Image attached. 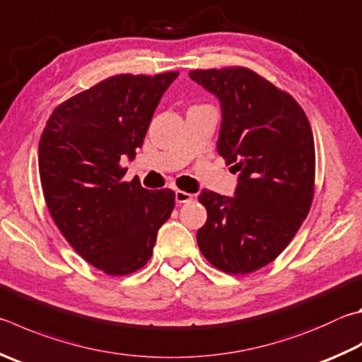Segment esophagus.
<instances>
[{
	"label": "esophagus",
	"instance_id": "1",
	"mask_svg": "<svg viewBox=\"0 0 362 362\" xmlns=\"http://www.w3.org/2000/svg\"><path fill=\"white\" fill-rule=\"evenodd\" d=\"M175 201L179 202V204L192 202L193 201V194H189L187 192H182V189H177V192H175Z\"/></svg>",
	"mask_w": 362,
	"mask_h": 362
}]
</instances>
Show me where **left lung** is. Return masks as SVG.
<instances>
[{
  "mask_svg": "<svg viewBox=\"0 0 362 362\" xmlns=\"http://www.w3.org/2000/svg\"><path fill=\"white\" fill-rule=\"evenodd\" d=\"M220 100L218 153L239 173L234 198L202 189L207 221L196 239L210 264L233 275L267 266L310 210L315 144L294 98L242 66L189 71Z\"/></svg>",
  "mask_w": 362,
  "mask_h": 362,
  "instance_id": "left-lung-1",
  "label": "left lung"
}]
</instances>
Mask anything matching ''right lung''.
Wrapping results in <instances>:
<instances>
[{
    "mask_svg": "<svg viewBox=\"0 0 362 362\" xmlns=\"http://www.w3.org/2000/svg\"><path fill=\"white\" fill-rule=\"evenodd\" d=\"M179 72L112 76L57 106L39 141L47 209L69 245L107 275H128L152 258L175 193L124 182L164 91Z\"/></svg>",
    "mask_w": 362,
    "mask_h": 362,
    "instance_id": "add662e5",
    "label": "right lung"
}]
</instances>
